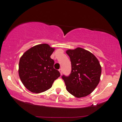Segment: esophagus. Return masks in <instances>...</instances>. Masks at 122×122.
<instances>
[{"label":"esophagus","mask_w":122,"mask_h":122,"mask_svg":"<svg viewBox=\"0 0 122 122\" xmlns=\"http://www.w3.org/2000/svg\"><path fill=\"white\" fill-rule=\"evenodd\" d=\"M59 71H60V74H61V75L62 74V69H59Z\"/></svg>","instance_id":"34e87169"}]
</instances>
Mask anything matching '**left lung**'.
I'll use <instances>...</instances> for the list:
<instances>
[{
    "mask_svg": "<svg viewBox=\"0 0 122 122\" xmlns=\"http://www.w3.org/2000/svg\"><path fill=\"white\" fill-rule=\"evenodd\" d=\"M71 72L69 76H62L66 88L77 98L86 97L95 90L100 81L101 66L95 55L88 51L78 47L68 50Z\"/></svg>",
    "mask_w": 122,
    "mask_h": 122,
    "instance_id": "left-lung-1",
    "label": "left lung"
}]
</instances>
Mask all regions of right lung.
Returning <instances> with one entry per match:
<instances>
[{"instance_id":"right-lung-1","label":"right lung","mask_w":122,"mask_h":122,"mask_svg":"<svg viewBox=\"0 0 122 122\" xmlns=\"http://www.w3.org/2000/svg\"><path fill=\"white\" fill-rule=\"evenodd\" d=\"M55 48L48 44H41L30 48L21 57L18 74L22 84L30 92L39 93L52 87L60 76L54 69L51 56Z\"/></svg>"}]
</instances>
